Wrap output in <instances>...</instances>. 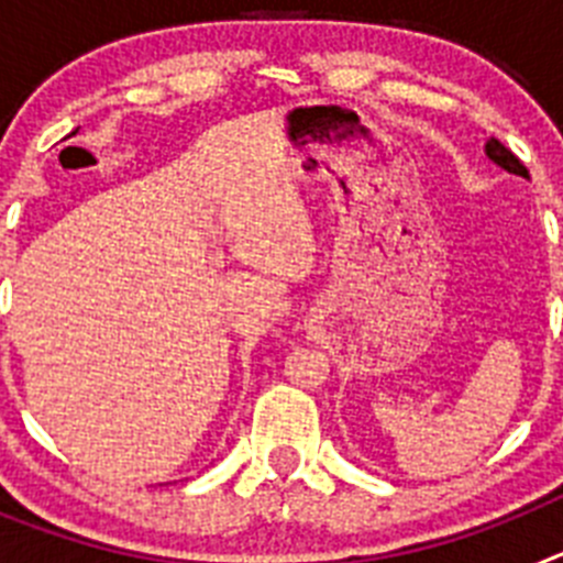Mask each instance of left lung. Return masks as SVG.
Listing matches in <instances>:
<instances>
[{"label": "left lung", "instance_id": "1", "mask_svg": "<svg viewBox=\"0 0 563 563\" xmlns=\"http://www.w3.org/2000/svg\"><path fill=\"white\" fill-rule=\"evenodd\" d=\"M485 154H487V157H490V161L496 163V166L505 168V172L519 174V177L530 180V172H527V168H525V163H521L519 157H516V154L505 146V143L496 141V137H490V141L485 143Z\"/></svg>", "mask_w": 563, "mask_h": 563}]
</instances>
